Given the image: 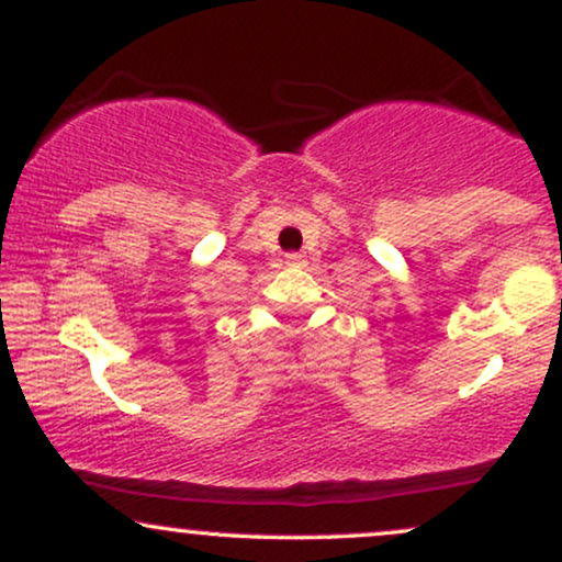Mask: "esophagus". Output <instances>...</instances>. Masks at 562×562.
<instances>
[{
	"label": "esophagus",
	"instance_id": "1",
	"mask_svg": "<svg viewBox=\"0 0 562 562\" xmlns=\"http://www.w3.org/2000/svg\"><path fill=\"white\" fill-rule=\"evenodd\" d=\"M285 263H288V267H303V256H299V254H288V256H285Z\"/></svg>",
	"mask_w": 562,
	"mask_h": 562
}]
</instances>
